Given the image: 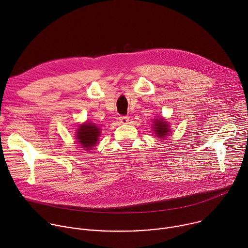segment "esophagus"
<instances>
[{"label":"esophagus","instance_id":"1","mask_svg":"<svg viewBox=\"0 0 248 248\" xmlns=\"http://www.w3.org/2000/svg\"><path fill=\"white\" fill-rule=\"evenodd\" d=\"M119 120H120V123H121V124H127L128 121H129L126 116H121V117L119 118Z\"/></svg>","mask_w":248,"mask_h":248}]
</instances>
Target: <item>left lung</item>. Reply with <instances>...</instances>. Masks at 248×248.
Returning a JSON list of instances; mask_svg holds the SVG:
<instances>
[{
    "mask_svg": "<svg viewBox=\"0 0 248 248\" xmlns=\"http://www.w3.org/2000/svg\"><path fill=\"white\" fill-rule=\"evenodd\" d=\"M154 131L155 134H157V137H164L169 134L170 128L167 124V122H164L163 119H157L154 123Z\"/></svg>",
    "mask_w": 248,
    "mask_h": 248,
    "instance_id": "left-lung-1",
    "label": "left lung"
}]
</instances>
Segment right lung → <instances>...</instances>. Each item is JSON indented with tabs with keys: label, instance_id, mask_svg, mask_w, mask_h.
I'll list each match as a JSON object with an SVG mask.
<instances>
[{
	"label": "right lung",
	"instance_id": "obj_1",
	"mask_svg": "<svg viewBox=\"0 0 248 248\" xmlns=\"http://www.w3.org/2000/svg\"><path fill=\"white\" fill-rule=\"evenodd\" d=\"M100 136V129L94 124H84L79 125L77 132V138L79 144L85 150H89L98 143V137Z\"/></svg>",
	"mask_w": 248,
	"mask_h": 248
}]
</instances>
